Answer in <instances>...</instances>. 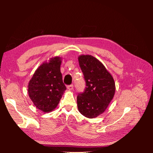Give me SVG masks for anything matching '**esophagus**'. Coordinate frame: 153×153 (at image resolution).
<instances>
[{
  "instance_id": "1",
  "label": "esophagus",
  "mask_w": 153,
  "mask_h": 153,
  "mask_svg": "<svg viewBox=\"0 0 153 153\" xmlns=\"http://www.w3.org/2000/svg\"><path fill=\"white\" fill-rule=\"evenodd\" d=\"M67 88L69 90H72L74 89V85H73V84L69 85V86H67Z\"/></svg>"
}]
</instances>
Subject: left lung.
Returning <instances> with one entry per match:
<instances>
[{
  "label": "left lung",
  "mask_w": 153,
  "mask_h": 153,
  "mask_svg": "<svg viewBox=\"0 0 153 153\" xmlns=\"http://www.w3.org/2000/svg\"><path fill=\"white\" fill-rule=\"evenodd\" d=\"M78 61L86 87L77 95V108L85 117H97L105 112L112 100L115 82L101 62L92 55H80Z\"/></svg>",
  "instance_id": "left-lung-1"
}]
</instances>
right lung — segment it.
<instances>
[{"label":"right lung","mask_w":153,"mask_h":153,"mask_svg":"<svg viewBox=\"0 0 153 153\" xmlns=\"http://www.w3.org/2000/svg\"><path fill=\"white\" fill-rule=\"evenodd\" d=\"M61 59L51 58L36 69L28 84V94L36 107L45 113L57 107L66 86L61 73Z\"/></svg>","instance_id":"1"}]
</instances>
